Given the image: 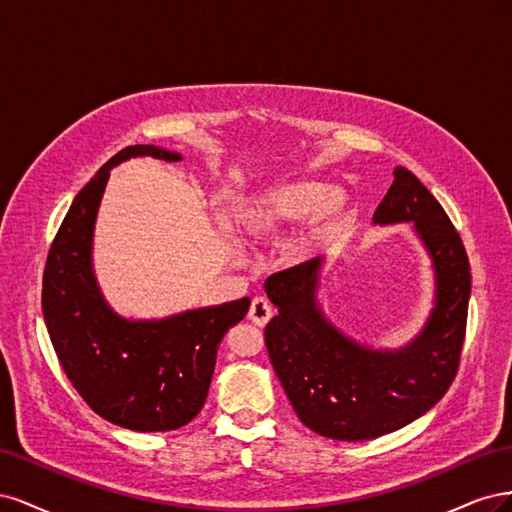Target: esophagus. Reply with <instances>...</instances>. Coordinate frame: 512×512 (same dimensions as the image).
<instances>
[{"label":"esophagus","mask_w":512,"mask_h":512,"mask_svg":"<svg viewBox=\"0 0 512 512\" xmlns=\"http://www.w3.org/2000/svg\"><path fill=\"white\" fill-rule=\"evenodd\" d=\"M271 316H273V307L267 299H262V297L252 299L247 318H250L254 324H258V327H265V324L271 320Z\"/></svg>","instance_id":"obj_1"}]
</instances>
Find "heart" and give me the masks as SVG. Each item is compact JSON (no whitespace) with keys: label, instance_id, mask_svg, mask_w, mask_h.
<instances>
[{"label":"heart","instance_id":"heart-1","mask_svg":"<svg viewBox=\"0 0 512 512\" xmlns=\"http://www.w3.org/2000/svg\"><path fill=\"white\" fill-rule=\"evenodd\" d=\"M346 207L342 192H327L316 181H286L245 200L232 215V224L247 239H265L309 215L312 228L322 232L342 218Z\"/></svg>","mask_w":512,"mask_h":512}]
</instances>
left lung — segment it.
<instances>
[{
    "instance_id": "8db88e82",
    "label": "left lung",
    "mask_w": 512,
    "mask_h": 512,
    "mask_svg": "<svg viewBox=\"0 0 512 512\" xmlns=\"http://www.w3.org/2000/svg\"><path fill=\"white\" fill-rule=\"evenodd\" d=\"M374 222H414L436 269V307L410 346L369 350L324 320L316 303L320 258L265 282L277 307L265 329L275 374L301 423L333 440H374L436 406L457 376L466 337L470 262L436 196L399 166Z\"/></svg>"
}]
</instances>
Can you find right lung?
<instances>
[{
	"mask_svg": "<svg viewBox=\"0 0 512 512\" xmlns=\"http://www.w3.org/2000/svg\"><path fill=\"white\" fill-rule=\"evenodd\" d=\"M134 156L181 160L173 151L132 145L76 194L46 256L42 314L61 367L91 410L132 431H173L203 408L218 346L245 318L250 299L153 322L119 318L104 303L91 269V235L108 173Z\"/></svg>",
	"mask_w": 512,
	"mask_h": 512,
	"instance_id": "obj_1",
	"label": "right lung"
}]
</instances>
